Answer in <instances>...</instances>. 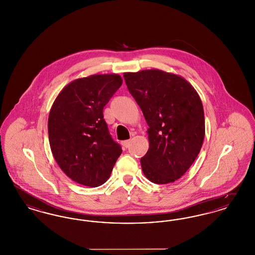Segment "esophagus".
<instances>
[{"label":"esophagus","instance_id":"1","mask_svg":"<svg viewBox=\"0 0 255 255\" xmlns=\"http://www.w3.org/2000/svg\"><path fill=\"white\" fill-rule=\"evenodd\" d=\"M130 142H131V140L130 139H128V140H124V141H122V145L124 146V147H129V145H130Z\"/></svg>","mask_w":255,"mask_h":255}]
</instances>
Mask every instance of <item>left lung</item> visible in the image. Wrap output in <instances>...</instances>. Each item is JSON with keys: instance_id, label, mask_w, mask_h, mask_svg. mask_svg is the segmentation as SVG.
<instances>
[{"instance_id": "8db88e82", "label": "left lung", "mask_w": 255, "mask_h": 255, "mask_svg": "<svg viewBox=\"0 0 255 255\" xmlns=\"http://www.w3.org/2000/svg\"><path fill=\"white\" fill-rule=\"evenodd\" d=\"M123 76L149 126V149L140 159L143 174L158 184L179 180L205 138L201 98L193 86L174 73L144 70Z\"/></svg>"}]
</instances>
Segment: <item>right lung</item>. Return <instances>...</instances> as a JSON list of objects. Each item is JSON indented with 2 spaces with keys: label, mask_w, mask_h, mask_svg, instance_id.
I'll return each instance as SVG.
<instances>
[{
  "label": "right lung",
  "mask_w": 255,
  "mask_h": 255,
  "mask_svg": "<svg viewBox=\"0 0 255 255\" xmlns=\"http://www.w3.org/2000/svg\"><path fill=\"white\" fill-rule=\"evenodd\" d=\"M122 85L116 73L94 74L66 86L49 111L50 149L62 171L90 187L107 182L121 156L103 119V108Z\"/></svg>",
  "instance_id": "right-lung-1"
}]
</instances>
